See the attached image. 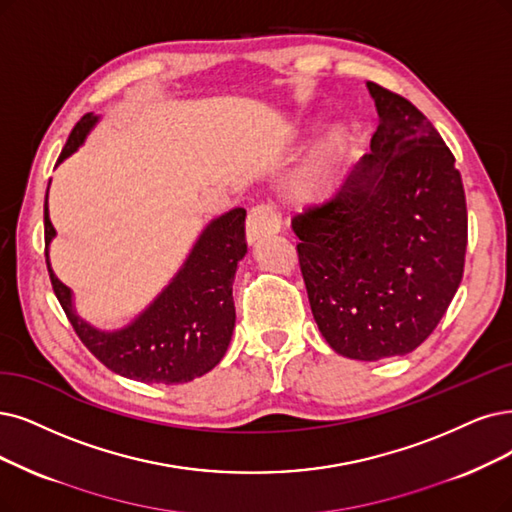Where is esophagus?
<instances>
[{
	"label": "esophagus",
	"mask_w": 512,
	"mask_h": 512,
	"mask_svg": "<svg viewBox=\"0 0 512 512\" xmlns=\"http://www.w3.org/2000/svg\"><path fill=\"white\" fill-rule=\"evenodd\" d=\"M280 230V213L272 204H257L246 217V238L255 242Z\"/></svg>",
	"instance_id": "esophagus-1"
}]
</instances>
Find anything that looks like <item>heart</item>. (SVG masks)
Wrapping results in <instances>:
<instances>
[{
  "label": "heart",
  "instance_id": "heart-1",
  "mask_svg": "<svg viewBox=\"0 0 512 512\" xmlns=\"http://www.w3.org/2000/svg\"><path fill=\"white\" fill-rule=\"evenodd\" d=\"M348 145V132L342 126H333L323 143L318 145L314 156L306 164L304 173L299 177V192L304 196H316L323 192L333 179L335 170L344 158V151Z\"/></svg>",
  "mask_w": 512,
  "mask_h": 512
}]
</instances>
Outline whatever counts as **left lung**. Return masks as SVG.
I'll use <instances>...</instances> for the list:
<instances>
[{
  "instance_id": "8db88e82",
  "label": "left lung",
  "mask_w": 512,
  "mask_h": 512,
  "mask_svg": "<svg viewBox=\"0 0 512 512\" xmlns=\"http://www.w3.org/2000/svg\"><path fill=\"white\" fill-rule=\"evenodd\" d=\"M380 124L335 196L293 219L310 308L354 361L418 348L456 295L468 242L456 158L424 113L367 82Z\"/></svg>"
}]
</instances>
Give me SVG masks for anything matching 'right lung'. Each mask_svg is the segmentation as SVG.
Listing matches in <instances>:
<instances>
[{"instance_id": "add662e5", "label": "right lung", "mask_w": 512, "mask_h": 512, "mask_svg": "<svg viewBox=\"0 0 512 512\" xmlns=\"http://www.w3.org/2000/svg\"><path fill=\"white\" fill-rule=\"evenodd\" d=\"M99 116L73 126L56 166L78 151ZM50 187V183H48ZM244 208H232L208 221L179 272L151 304L122 329L103 331L75 312L73 293L50 266V242L56 236L44 200L46 263L56 299L82 344L99 361L128 380L143 384H183L211 371L223 358L236 323L232 282L238 261L246 255Z\"/></svg>"}]
</instances>
